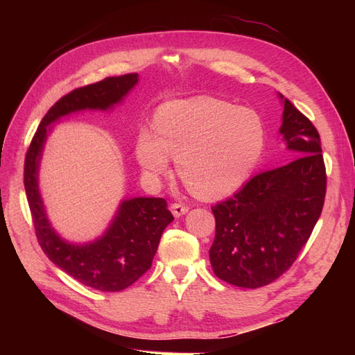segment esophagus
<instances>
[{
	"mask_svg": "<svg viewBox=\"0 0 355 355\" xmlns=\"http://www.w3.org/2000/svg\"><path fill=\"white\" fill-rule=\"evenodd\" d=\"M170 210H171V213H173L175 218H180V216H184V214L189 210V207L185 206V204L173 202V204H171V206H170Z\"/></svg>",
	"mask_w": 355,
	"mask_h": 355,
	"instance_id": "obj_1",
	"label": "esophagus"
}]
</instances>
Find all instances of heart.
Instances as JSON below:
<instances>
[{"mask_svg":"<svg viewBox=\"0 0 355 355\" xmlns=\"http://www.w3.org/2000/svg\"><path fill=\"white\" fill-rule=\"evenodd\" d=\"M154 133L137 137L136 157L146 173L158 179L176 159L180 179L204 198L239 189L259 164L266 145L262 118L210 96L161 106Z\"/></svg>","mask_w":355,"mask_h":355,"instance_id":"b5f03b06","label":"heart"}]
</instances>
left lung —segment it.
I'll use <instances>...</instances> for the list:
<instances>
[{
	"label": "left lung",
	"instance_id": "left-lung-1",
	"mask_svg": "<svg viewBox=\"0 0 355 355\" xmlns=\"http://www.w3.org/2000/svg\"><path fill=\"white\" fill-rule=\"evenodd\" d=\"M280 133L295 159L254 175L211 207L216 235L210 263L216 277L232 286L256 288L280 278L309 240L324 206L327 175L320 135L287 99Z\"/></svg>",
	"mask_w": 355,
	"mask_h": 355
}]
</instances>
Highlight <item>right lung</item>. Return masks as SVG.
Segmentation results:
<instances>
[{
    "mask_svg": "<svg viewBox=\"0 0 355 355\" xmlns=\"http://www.w3.org/2000/svg\"><path fill=\"white\" fill-rule=\"evenodd\" d=\"M136 83L137 73H125L62 96L41 120L25 157L24 184L42 252L75 280L101 292H120L136 283L151 268L161 234L173 220L167 201L145 197L123 201L112 225L101 240L72 245L58 237L46 218L38 192V163L49 124L73 111L110 108L120 102Z\"/></svg>",
    "mask_w": 355,
    "mask_h": 355,
    "instance_id": "obj_1",
    "label": "right lung"
}]
</instances>
